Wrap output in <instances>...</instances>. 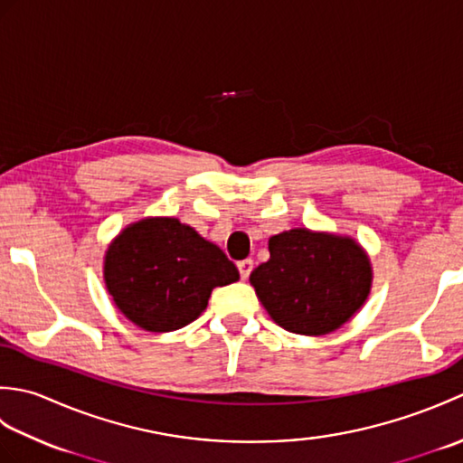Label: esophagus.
<instances>
[{
	"label": "esophagus",
	"instance_id": "34e87169",
	"mask_svg": "<svg viewBox=\"0 0 463 463\" xmlns=\"http://www.w3.org/2000/svg\"><path fill=\"white\" fill-rule=\"evenodd\" d=\"M237 267H239V272H241V279H242V280H247V279L250 277L254 262H252L250 259H244V260H241V262L237 264Z\"/></svg>",
	"mask_w": 463,
	"mask_h": 463
}]
</instances>
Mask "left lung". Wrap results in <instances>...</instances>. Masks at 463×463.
I'll list each match as a JSON object with an SVG mask.
<instances>
[{
    "label": "left lung",
    "mask_w": 463,
    "mask_h": 463,
    "mask_svg": "<svg viewBox=\"0 0 463 463\" xmlns=\"http://www.w3.org/2000/svg\"><path fill=\"white\" fill-rule=\"evenodd\" d=\"M269 250L270 259L250 272V284L284 330L322 336L366 302L372 267L354 239L292 229L270 237Z\"/></svg>",
    "instance_id": "obj_1"
}]
</instances>
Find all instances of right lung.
Instances as JSON below:
<instances>
[{
	"instance_id": "right-lung-1",
	"label": "right lung",
	"mask_w": 463,
	"mask_h": 463,
	"mask_svg": "<svg viewBox=\"0 0 463 463\" xmlns=\"http://www.w3.org/2000/svg\"><path fill=\"white\" fill-rule=\"evenodd\" d=\"M107 290L127 318L149 332H173L201 317L216 287L239 270L216 244L171 216L133 222L105 252Z\"/></svg>"
}]
</instances>
